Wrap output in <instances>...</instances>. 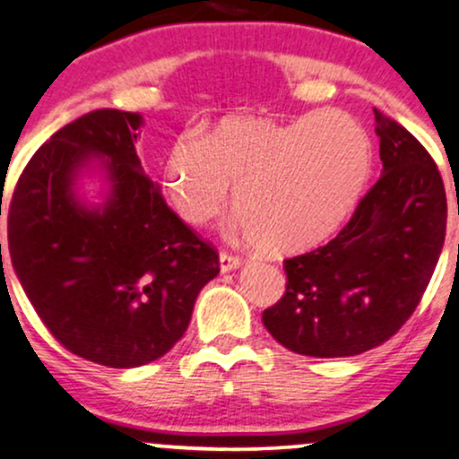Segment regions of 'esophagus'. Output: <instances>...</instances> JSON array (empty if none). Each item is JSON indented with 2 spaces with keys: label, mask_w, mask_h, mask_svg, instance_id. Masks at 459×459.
<instances>
[{
  "label": "esophagus",
  "mask_w": 459,
  "mask_h": 459,
  "mask_svg": "<svg viewBox=\"0 0 459 459\" xmlns=\"http://www.w3.org/2000/svg\"><path fill=\"white\" fill-rule=\"evenodd\" d=\"M239 265H241L239 256L229 255V252H220V270H222V273L233 272V270H237V267H239Z\"/></svg>",
  "instance_id": "1"
}]
</instances>
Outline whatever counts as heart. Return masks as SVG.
<instances>
[{
    "label": "heart",
    "mask_w": 459,
    "mask_h": 459,
    "mask_svg": "<svg viewBox=\"0 0 459 459\" xmlns=\"http://www.w3.org/2000/svg\"><path fill=\"white\" fill-rule=\"evenodd\" d=\"M373 140L354 116H230L209 138L183 134L163 157V189L183 220L207 226L235 187L237 226L272 255L308 250L354 213L373 170Z\"/></svg>",
    "instance_id": "heart-1"
}]
</instances>
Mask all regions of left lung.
Instances as JSON below:
<instances>
[{
  "instance_id": "left-lung-1",
  "label": "left lung",
  "mask_w": 459,
  "mask_h": 459,
  "mask_svg": "<svg viewBox=\"0 0 459 459\" xmlns=\"http://www.w3.org/2000/svg\"><path fill=\"white\" fill-rule=\"evenodd\" d=\"M382 177L334 239L284 261L287 291L263 313L278 343L343 358L388 341L419 307L446 230L442 177L419 140L377 109Z\"/></svg>"
}]
</instances>
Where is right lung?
<instances>
[{"label":"right lung","instance_id":"add662e5","mask_svg":"<svg viewBox=\"0 0 459 459\" xmlns=\"http://www.w3.org/2000/svg\"><path fill=\"white\" fill-rule=\"evenodd\" d=\"M142 127L120 109L79 116L34 152L8 209L10 261L31 307L57 343L112 368L170 351L220 273L218 252L142 170ZM92 159L108 183L101 205L74 189Z\"/></svg>","mask_w":459,"mask_h":459}]
</instances>
